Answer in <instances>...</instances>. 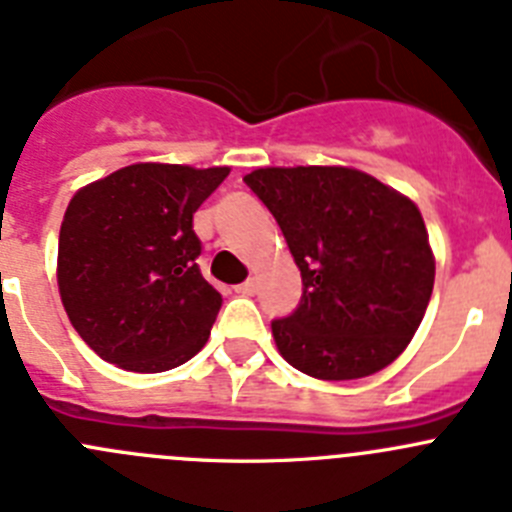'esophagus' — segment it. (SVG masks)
<instances>
[{
	"label": "esophagus",
	"instance_id": "34e87169",
	"mask_svg": "<svg viewBox=\"0 0 512 512\" xmlns=\"http://www.w3.org/2000/svg\"><path fill=\"white\" fill-rule=\"evenodd\" d=\"M236 292L243 294V297H253V294H256V281L246 279V281H243V284H238Z\"/></svg>",
	"mask_w": 512,
	"mask_h": 512
}]
</instances>
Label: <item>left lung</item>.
I'll list each match as a JSON object with an SVG mask.
<instances>
[{
  "instance_id": "1",
  "label": "left lung",
  "mask_w": 512,
  "mask_h": 512,
  "mask_svg": "<svg viewBox=\"0 0 512 512\" xmlns=\"http://www.w3.org/2000/svg\"><path fill=\"white\" fill-rule=\"evenodd\" d=\"M302 271V302L271 322L281 358L320 381L391 365L419 330L434 251L411 198L353 167H259L243 177Z\"/></svg>"
}]
</instances>
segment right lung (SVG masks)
Segmentation results:
<instances>
[{"instance_id":"1","label":"right lung","mask_w":512,"mask_h":512,"mask_svg":"<svg viewBox=\"0 0 512 512\" xmlns=\"http://www.w3.org/2000/svg\"><path fill=\"white\" fill-rule=\"evenodd\" d=\"M231 167L139 162L81 187L58 241V289L88 348L131 373L198 355L220 294L200 274L192 213Z\"/></svg>"}]
</instances>
